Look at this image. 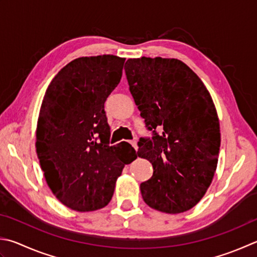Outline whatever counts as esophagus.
Returning <instances> with one entry per match:
<instances>
[{
  "instance_id": "1",
  "label": "esophagus",
  "mask_w": 257,
  "mask_h": 257,
  "mask_svg": "<svg viewBox=\"0 0 257 257\" xmlns=\"http://www.w3.org/2000/svg\"><path fill=\"white\" fill-rule=\"evenodd\" d=\"M130 144L132 145V147L134 148L135 151H137V150H138V142L135 141V140H132V141H130Z\"/></svg>"
}]
</instances>
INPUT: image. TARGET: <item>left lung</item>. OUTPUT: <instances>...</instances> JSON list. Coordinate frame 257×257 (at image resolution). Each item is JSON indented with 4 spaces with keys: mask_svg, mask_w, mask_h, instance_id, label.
<instances>
[{
    "mask_svg": "<svg viewBox=\"0 0 257 257\" xmlns=\"http://www.w3.org/2000/svg\"><path fill=\"white\" fill-rule=\"evenodd\" d=\"M124 69L145 126L153 130L151 140L139 142L138 156L153 167L152 178L140 186L143 200L167 214L191 209L205 196L218 162L219 119L209 91L173 58L128 59Z\"/></svg>",
    "mask_w": 257,
    "mask_h": 257,
    "instance_id": "left-lung-1",
    "label": "left lung"
}]
</instances>
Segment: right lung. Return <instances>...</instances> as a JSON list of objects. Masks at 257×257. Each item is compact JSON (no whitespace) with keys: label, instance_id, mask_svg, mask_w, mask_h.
I'll return each mask as SVG.
<instances>
[{"label":"right lung","instance_id":"1","mask_svg":"<svg viewBox=\"0 0 257 257\" xmlns=\"http://www.w3.org/2000/svg\"><path fill=\"white\" fill-rule=\"evenodd\" d=\"M125 58L80 57L46 90L36 148L46 181L61 204L93 211L112 199L125 164L137 158L127 142L109 145L104 104L122 78Z\"/></svg>","mask_w":257,"mask_h":257}]
</instances>
